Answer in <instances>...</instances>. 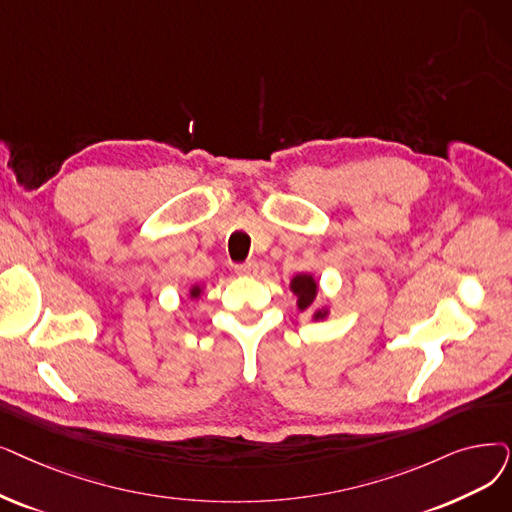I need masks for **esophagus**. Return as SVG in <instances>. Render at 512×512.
I'll use <instances>...</instances> for the list:
<instances>
[{"mask_svg": "<svg viewBox=\"0 0 512 512\" xmlns=\"http://www.w3.org/2000/svg\"><path fill=\"white\" fill-rule=\"evenodd\" d=\"M259 272V263L257 261H247L236 265V274L240 276H255Z\"/></svg>", "mask_w": 512, "mask_h": 512, "instance_id": "1", "label": "esophagus"}]
</instances>
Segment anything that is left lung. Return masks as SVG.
<instances>
[{
  "mask_svg": "<svg viewBox=\"0 0 512 512\" xmlns=\"http://www.w3.org/2000/svg\"><path fill=\"white\" fill-rule=\"evenodd\" d=\"M288 288H291V293L297 297V309L307 311L318 297L320 282L316 280L314 274H297L291 278V282H288ZM328 316H330L328 305L311 311V320H326Z\"/></svg>",
  "mask_w": 512,
  "mask_h": 512,
  "instance_id": "obj_1",
  "label": "left lung"
}]
</instances>
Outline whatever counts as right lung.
<instances>
[{"mask_svg": "<svg viewBox=\"0 0 512 512\" xmlns=\"http://www.w3.org/2000/svg\"><path fill=\"white\" fill-rule=\"evenodd\" d=\"M203 293H205V286H201V284H192L190 288H188V299L190 301H198L203 297Z\"/></svg>", "mask_w": 512, "mask_h": 512, "instance_id": "add662e5", "label": "right lung"}]
</instances>
